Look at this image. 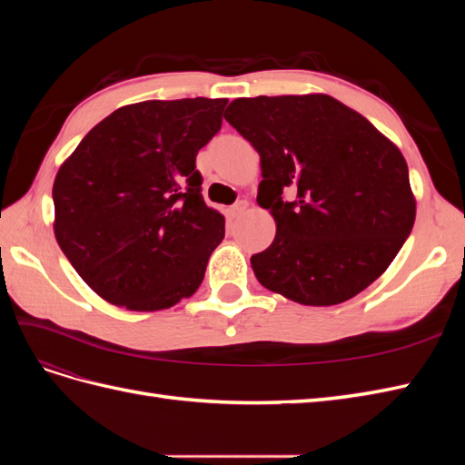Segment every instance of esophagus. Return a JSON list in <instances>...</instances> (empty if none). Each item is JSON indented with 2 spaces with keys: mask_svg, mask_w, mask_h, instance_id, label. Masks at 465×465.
I'll return each instance as SVG.
<instances>
[{
  "mask_svg": "<svg viewBox=\"0 0 465 465\" xmlns=\"http://www.w3.org/2000/svg\"><path fill=\"white\" fill-rule=\"evenodd\" d=\"M246 209H248V202H238L232 207H229V215L231 217H241Z\"/></svg>",
  "mask_w": 465,
  "mask_h": 465,
  "instance_id": "esophagus-1",
  "label": "esophagus"
}]
</instances>
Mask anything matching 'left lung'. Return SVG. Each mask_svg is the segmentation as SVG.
<instances>
[{
  "instance_id": "8db88e82",
  "label": "left lung",
  "mask_w": 465,
  "mask_h": 465,
  "mask_svg": "<svg viewBox=\"0 0 465 465\" xmlns=\"http://www.w3.org/2000/svg\"><path fill=\"white\" fill-rule=\"evenodd\" d=\"M224 120L260 153L258 203L277 231L250 263L265 289L333 306L388 270L417 209L396 143L322 93L236 98Z\"/></svg>"
}]
</instances>
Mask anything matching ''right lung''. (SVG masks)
<instances>
[{
	"label": "right lung",
	"instance_id": "right-lung-1",
	"mask_svg": "<svg viewBox=\"0 0 465 465\" xmlns=\"http://www.w3.org/2000/svg\"><path fill=\"white\" fill-rule=\"evenodd\" d=\"M227 98L122 106L83 137L54 180V234L81 279L110 304L154 312L202 285L224 238L195 154Z\"/></svg>",
	"mask_w": 465,
	"mask_h": 465
}]
</instances>
